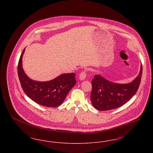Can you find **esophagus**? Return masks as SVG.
<instances>
[{
  "instance_id": "esophagus-1",
  "label": "esophagus",
  "mask_w": 153,
  "mask_h": 153,
  "mask_svg": "<svg viewBox=\"0 0 153 153\" xmlns=\"http://www.w3.org/2000/svg\"><path fill=\"white\" fill-rule=\"evenodd\" d=\"M86 76H87L86 72L85 71H82V72H81V73H80L79 79H80V80H84L85 79Z\"/></svg>"
}]
</instances>
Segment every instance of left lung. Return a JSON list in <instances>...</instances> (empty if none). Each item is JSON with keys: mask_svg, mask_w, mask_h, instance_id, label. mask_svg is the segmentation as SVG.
I'll list each match as a JSON object with an SVG mask.
<instances>
[{"mask_svg": "<svg viewBox=\"0 0 153 153\" xmlns=\"http://www.w3.org/2000/svg\"><path fill=\"white\" fill-rule=\"evenodd\" d=\"M142 74V65L137 77L128 84H120L106 80L100 74L92 80L91 100L92 105L99 111L115 109L130 100L138 89Z\"/></svg>", "mask_w": 153, "mask_h": 153, "instance_id": "1", "label": "left lung"}]
</instances>
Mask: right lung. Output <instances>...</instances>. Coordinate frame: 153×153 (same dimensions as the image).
Wrapping results in <instances>:
<instances>
[{"instance_id":"1","label":"right lung","mask_w":153,"mask_h":153,"mask_svg":"<svg viewBox=\"0 0 153 153\" xmlns=\"http://www.w3.org/2000/svg\"><path fill=\"white\" fill-rule=\"evenodd\" d=\"M25 50V49L22 51L18 65V77L24 92L39 105L48 107H57L60 105L76 82V74H63L46 82L31 80L22 68V58Z\"/></svg>"}]
</instances>
